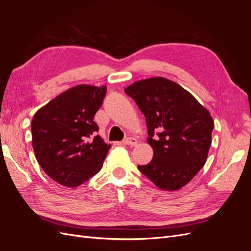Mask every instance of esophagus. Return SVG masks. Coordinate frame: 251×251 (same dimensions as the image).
Segmentation results:
<instances>
[{"mask_svg": "<svg viewBox=\"0 0 251 251\" xmlns=\"http://www.w3.org/2000/svg\"><path fill=\"white\" fill-rule=\"evenodd\" d=\"M123 143L126 144V146L135 147V146H137L138 141H137V139L134 138V137H127V138H126V139L123 140Z\"/></svg>", "mask_w": 251, "mask_h": 251, "instance_id": "34e87169", "label": "esophagus"}]
</instances>
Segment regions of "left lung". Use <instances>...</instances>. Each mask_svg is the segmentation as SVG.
I'll return each mask as SVG.
<instances>
[{
    "label": "left lung",
    "instance_id": "left-lung-1",
    "mask_svg": "<svg viewBox=\"0 0 251 251\" xmlns=\"http://www.w3.org/2000/svg\"><path fill=\"white\" fill-rule=\"evenodd\" d=\"M146 117L151 161L138 170L164 191L186 185L206 162L214 120L178 83L164 77L135 81L125 89Z\"/></svg>",
    "mask_w": 251,
    "mask_h": 251
}]
</instances>
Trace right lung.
<instances>
[{
	"instance_id": "add662e5",
	"label": "right lung",
	"mask_w": 251,
	"mask_h": 251,
	"mask_svg": "<svg viewBox=\"0 0 251 251\" xmlns=\"http://www.w3.org/2000/svg\"><path fill=\"white\" fill-rule=\"evenodd\" d=\"M107 87L78 85L53 98L34 114L32 147L48 176L67 187H76L102 168L111 148L93 120Z\"/></svg>"
}]
</instances>
